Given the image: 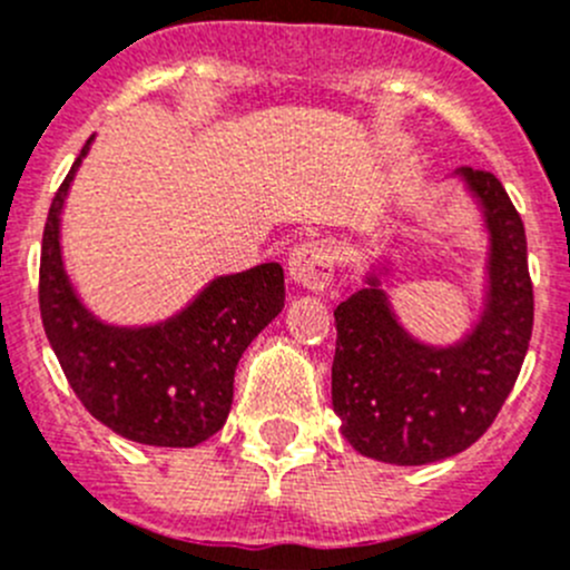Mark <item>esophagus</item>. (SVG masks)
Wrapping results in <instances>:
<instances>
[{
	"mask_svg": "<svg viewBox=\"0 0 570 570\" xmlns=\"http://www.w3.org/2000/svg\"><path fill=\"white\" fill-rule=\"evenodd\" d=\"M335 252L327 240H307L288 259L291 282L307 291H324L333 282Z\"/></svg>",
	"mask_w": 570,
	"mask_h": 570,
	"instance_id": "34e87169",
	"label": "esophagus"
}]
</instances>
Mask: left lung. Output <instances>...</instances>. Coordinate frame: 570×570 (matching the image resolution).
<instances>
[{"instance_id":"left-lung-1","label":"left lung","mask_w":570,"mask_h":570,"mask_svg":"<svg viewBox=\"0 0 570 570\" xmlns=\"http://www.w3.org/2000/svg\"><path fill=\"white\" fill-rule=\"evenodd\" d=\"M487 232L484 299L453 344L405 330L383 282L392 259L370 265L363 288L335 307L333 411L361 456L431 464L468 451L501 411L523 366L534 322L525 232L492 173L456 170Z\"/></svg>"}]
</instances>
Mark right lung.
Returning <instances> with one entry per match:
<instances>
[{
	"label": "right lung",
	"mask_w": 570,
	"mask_h": 570,
	"mask_svg": "<svg viewBox=\"0 0 570 570\" xmlns=\"http://www.w3.org/2000/svg\"><path fill=\"white\" fill-rule=\"evenodd\" d=\"M83 145L52 198L41 243V322L69 386L95 420L154 448H195L224 428L243 352L285 307L279 263L209 279L181 311L154 324L102 322L63 263L61 218Z\"/></svg>",
	"instance_id": "add662e5"
}]
</instances>
